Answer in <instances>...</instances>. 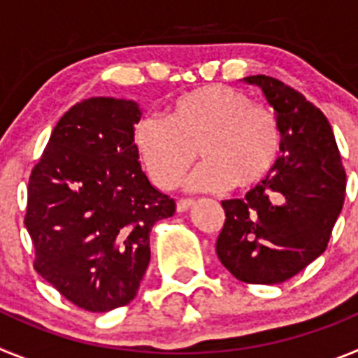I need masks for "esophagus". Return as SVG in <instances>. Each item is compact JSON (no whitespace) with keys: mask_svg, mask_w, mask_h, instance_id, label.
<instances>
[{"mask_svg":"<svg viewBox=\"0 0 358 358\" xmlns=\"http://www.w3.org/2000/svg\"><path fill=\"white\" fill-rule=\"evenodd\" d=\"M194 204V199H179L177 201V211H186Z\"/></svg>","mask_w":358,"mask_h":358,"instance_id":"34e87169","label":"esophagus"}]
</instances>
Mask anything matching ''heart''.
<instances>
[{
	"label": "heart",
	"mask_w": 358,
	"mask_h": 358,
	"mask_svg": "<svg viewBox=\"0 0 358 358\" xmlns=\"http://www.w3.org/2000/svg\"><path fill=\"white\" fill-rule=\"evenodd\" d=\"M134 147L145 172L159 188L179 185L195 157L202 163L188 179L192 189H249L260 185L281 152L276 115L252 103L243 91L206 84L179 94L161 118H143Z\"/></svg>",
	"instance_id": "heart-1"
}]
</instances>
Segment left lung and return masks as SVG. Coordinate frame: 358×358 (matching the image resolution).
<instances>
[{"mask_svg":"<svg viewBox=\"0 0 358 358\" xmlns=\"http://www.w3.org/2000/svg\"><path fill=\"white\" fill-rule=\"evenodd\" d=\"M276 110L281 156L243 199L222 201L217 256L236 280L276 285L321 256L346 194V172L321 109L267 75L248 77Z\"/></svg>","mask_w":358,"mask_h":358,"instance_id":"obj_1","label":"left lung"}]
</instances>
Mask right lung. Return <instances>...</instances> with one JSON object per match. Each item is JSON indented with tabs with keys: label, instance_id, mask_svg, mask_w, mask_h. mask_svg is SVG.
Listing matches in <instances>:
<instances>
[{
	"label": "right lung",
	"instance_id": "right-lung-1",
	"mask_svg": "<svg viewBox=\"0 0 358 358\" xmlns=\"http://www.w3.org/2000/svg\"><path fill=\"white\" fill-rule=\"evenodd\" d=\"M132 100L90 98L59 120L28 179L34 268L87 312L131 303L150 262L152 226L176 202L148 182Z\"/></svg>",
	"mask_w": 358,
	"mask_h": 358
}]
</instances>
